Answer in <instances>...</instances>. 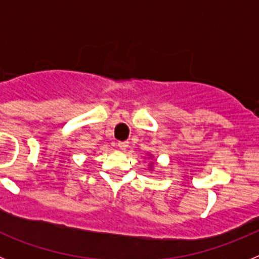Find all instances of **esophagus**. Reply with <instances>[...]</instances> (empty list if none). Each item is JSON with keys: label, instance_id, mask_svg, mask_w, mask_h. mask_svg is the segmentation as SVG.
I'll use <instances>...</instances> for the list:
<instances>
[{"label": "esophagus", "instance_id": "34e87169", "mask_svg": "<svg viewBox=\"0 0 259 259\" xmlns=\"http://www.w3.org/2000/svg\"><path fill=\"white\" fill-rule=\"evenodd\" d=\"M118 146H119V148H120V149L125 150L128 148V146H130V143H128V141H119Z\"/></svg>", "mask_w": 259, "mask_h": 259}]
</instances>
